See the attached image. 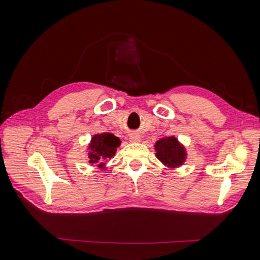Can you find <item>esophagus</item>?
Wrapping results in <instances>:
<instances>
[{
  "label": "esophagus",
  "instance_id": "1",
  "mask_svg": "<svg viewBox=\"0 0 260 260\" xmlns=\"http://www.w3.org/2000/svg\"><path fill=\"white\" fill-rule=\"evenodd\" d=\"M129 141L131 143H139L141 142V137L138 135V133H131L129 136Z\"/></svg>",
  "mask_w": 260,
  "mask_h": 260
}]
</instances>
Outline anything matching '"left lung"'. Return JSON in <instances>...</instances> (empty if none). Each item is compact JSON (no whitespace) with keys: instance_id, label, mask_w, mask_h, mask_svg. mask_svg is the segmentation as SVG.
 Segmentation results:
<instances>
[{"instance_id":"obj_1","label":"left lung","mask_w":260,"mask_h":260,"mask_svg":"<svg viewBox=\"0 0 260 260\" xmlns=\"http://www.w3.org/2000/svg\"><path fill=\"white\" fill-rule=\"evenodd\" d=\"M156 157L169 168L182 166L186 159V149L176 137H167L157 141L154 145Z\"/></svg>"}]
</instances>
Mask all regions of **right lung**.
I'll return each mask as SVG.
<instances>
[{"label":"right lung","instance_id":"add662e5","mask_svg":"<svg viewBox=\"0 0 260 260\" xmlns=\"http://www.w3.org/2000/svg\"><path fill=\"white\" fill-rule=\"evenodd\" d=\"M120 140L113 133H100L91 138L88 145V157L91 165L99 164L98 167L105 168V159H111L116 154L117 147L120 145Z\"/></svg>","mask_w":260,"mask_h":260}]
</instances>
